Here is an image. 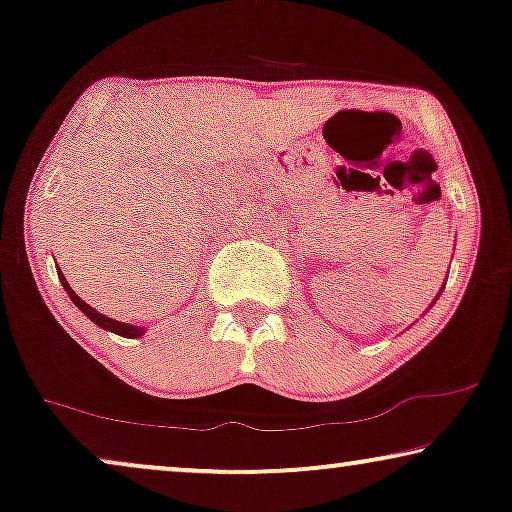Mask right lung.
I'll use <instances>...</instances> for the list:
<instances>
[{
	"label": "right lung",
	"mask_w": 512,
	"mask_h": 512,
	"mask_svg": "<svg viewBox=\"0 0 512 512\" xmlns=\"http://www.w3.org/2000/svg\"><path fill=\"white\" fill-rule=\"evenodd\" d=\"M58 277H60V284L65 286V291H67V296L72 298V303L79 307V310L86 314V317L93 321V324H97L100 328H104V331H111V333H116V335H123V338H139V335H144V328L142 326H130V324H123V321H116V319H109V317H104V314H100L97 310H93V307H90L86 300H81L79 296H76L74 293V289L72 286L67 284V279H65V275H62L60 272V268H58Z\"/></svg>",
	"instance_id": "add662e5"
}]
</instances>
